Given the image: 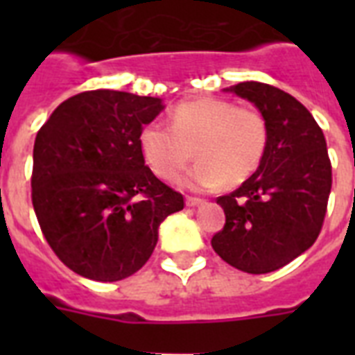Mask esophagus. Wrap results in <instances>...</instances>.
Segmentation results:
<instances>
[{"mask_svg":"<svg viewBox=\"0 0 355 355\" xmlns=\"http://www.w3.org/2000/svg\"><path fill=\"white\" fill-rule=\"evenodd\" d=\"M202 202H205V200L202 199H199V197H186V205L188 206H197V205H202Z\"/></svg>","mask_w":355,"mask_h":355,"instance_id":"34e87169","label":"esophagus"}]
</instances>
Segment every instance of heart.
I'll return each instance as SVG.
<instances>
[{
  "instance_id": "b5f03b06",
  "label": "heart",
  "mask_w": 355,
  "mask_h": 355,
  "mask_svg": "<svg viewBox=\"0 0 355 355\" xmlns=\"http://www.w3.org/2000/svg\"><path fill=\"white\" fill-rule=\"evenodd\" d=\"M169 119L171 125L147 123L139 132V149L160 178L177 177L195 149L199 162L180 178L189 189L245 182L258 169L269 141L263 114L227 99L200 97L178 103Z\"/></svg>"
}]
</instances>
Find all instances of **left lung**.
Masks as SVG:
<instances>
[{
	"mask_svg": "<svg viewBox=\"0 0 355 355\" xmlns=\"http://www.w3.org/2000/svg\"><path fill=\"white\" fill-rule=\"evenodd\" d=\"M230 90L263 114L269 141L252 177L217 197L227 221L211 237V247L236 269L265 275L306 252L319 237L331 162L322 128L295 97L256 80Z\"/></svg>",
	"mask_w": 355,
	"mask_h": 355,
	"instance_id": "8db88e82",
	"label": "left lung"
}]
</instances>
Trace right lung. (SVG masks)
<instances>
[{"label":"right lung","mask_w":355,"mask_h":355,"mask_svg":"<svg viewBox=\"0 0 355 355\" xmlns=\"http://www.w3.org/2000/svg\"><path fill=\"white\" fill-rule=\"evenodd\" d=\"M158 97L90 90L69 97L36 134L31 199L42 234L77 275L118 282L147 263L158 227L184 197L153 175L139 132Z\"/></svg>","instance_id":"add662e5"}]
</instances>
